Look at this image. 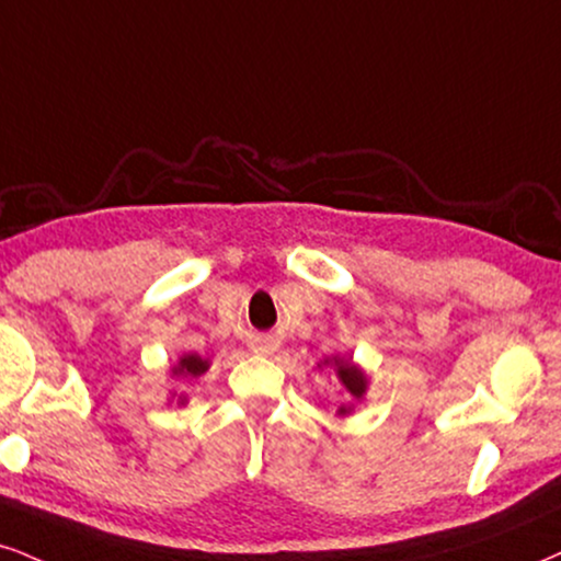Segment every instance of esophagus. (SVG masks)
Returning a JSON list of instances; mask_svg holds the SVG:
<instances>
[{
  "instance_id": "34e87169",
  "label": "esophagus",
  "mask_w": 561,
  "mask_h": 561,
  "mask_svg": "<svg viewBox=\"0 0 561 561\" xmlns=\"http://www.w3.org/2000/svg\"><path fill=\"white\" fill-rule=\"evenodd\" d=\"M260 351H265V354H267V351H270V345H262V348Z\"/></svg>"
}]
</instances>
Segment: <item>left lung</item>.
I'll return each mask as SVG.
<instances>
[{"label": "left lung", "instance_id": "obj_1", "mask_svg": "<svg viewBox=\"0 0 561 561\" xmlns=\"http://www.w3.org/2000/svg\"><path fill=\"white\" fill-rule=\"evenodd\" d=\"M333 362H335V369H337V379H341L345 390L351 392V398L362 400L364 390H366V379H364L362 371H358L351 362H345V358H333ZM341 413H345V408H341Z\"/></svg>", "mask_w": 561, "mask_h": 561}]
</instances>
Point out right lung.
<instances>
[{"instance_id": "right-lung-1", "label": "right lung", "mask_w": 561, "mask_h": 561, "mask_svg": "<svg viewBox=\"0 0 561 561\" xmlns=\"http://www.w3.org/2000/svg\"><path fill=\"white\" fill-rule=\"evenodd\" d=\"M205 371H207V362H205V358L190 354V356H184L182 362H179V366L174 369V375H182V377H199V375H205ZM179 403H184V398H179Z\"/></svg>"}]
</instances>
